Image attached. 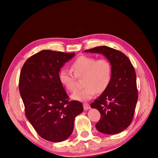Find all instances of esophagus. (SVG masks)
Instances as JSON below:
<instances>
[{
    "mask_svg": "<svg viewBox=\"0 0 158 158\" xmlns=\"http://www.w3.org/2000/svg\"><path fill=\"white\" fill-rule=\"evenodd\" d=\"M83 106H84V110H88V109H89L90 108V106H89V103H84L83 104Z\"/></svg>",
    "mask_w": 158,
    "mask_h": 158,
    "instance_id": "obj_1",
    "label": "esophagus"
}]
</instances>
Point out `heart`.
I'll use <instances>...</instances> for the list:
<instances>
[{"label":"heart","instance_id":"obj_1","mask_svg":"<svg viewBox=\"0 0 158 158\" xmlns=\"http://www.w3.org/2000/svg\"><path fill=\"white\" fill-rule=\"evenodd\" d=\"M72 71L62 69L59 74L60 84L69 92L76 90V78H82L84 87L76 92L73 98L86 101L97 92L102 93L108 88L112 78V66L106 59H96L90 56H80L71 64Z\"/></svg>","mask_w":158,"mask_h":158}]
</instances>
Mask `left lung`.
Here are the masks:
<instances>
[{
  "label": "left lung",
  "mask_w": 158,
  "mask_h": 158,
  "mask_svg": "<svg viewBox=\"0 0 158 158\" xmlns=\"http://www.w3.org/2000/svg\"><path fill=\"white\" fill-rule=\"evenodd\" d=\"M101 53L112 66V78L108 88L91 103L101 114L95 125L98 130L107 135L123 131L132 121L138 101L136 73L131 60L122 52L107 46L84 51Z\"/></svg>",
  "instance_id": "left-lung-1"
}]
</instances>
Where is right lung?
Here are the masks:
<instances>
[{
    "label": "right lung",
    "mask_w": 158,
    "mask_h": 158,
    "mask_svg": "<svg viewBox=\"0 0 158 158\" xmlns=\"http://www.w3.org/2000/svg\"><path fill=\"white\" fill-rule=\"evenodd\" d=\"M74 52L43 50L23 64L19 90L26 117L37 133L52 142L65 140L74 129L75 117L83 111L80 102L69 101L59 80L60 68Z\"/></svg>",
    "instance_id": "right-lung-1"
}]
</instances>
